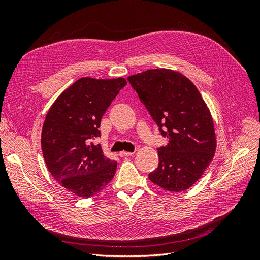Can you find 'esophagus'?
Returning a JSON list of instances; mask_svg holds the SVG:
<instances>
[{
  "label": "esophagus",
  "instance_id": "esophagus-1",
  "mask_svg": "<svg viewBox=\"0 0 260 260\" xmlns=\"http://www.w3.org/2000/svg\"><path fill=\"white\" fill-rule=\"evenodd\" d=\"M132 154H133V153H131V152H124V151H122V152H120L118 155H119L120 157H127V156H131Z\"/></svg>",
  "mask_w": 260,
  "mask_h": 260
}]
</instances>
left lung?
<instances>
[{
  "label": "left lung",
  "mask_w": 260,
  "mask_h": 260,
  "mask_svg": "<svg viewBox=\"0 0 260 260\" xmlns=\"http://www.w3.org/2000/svg\"><path fill=\"white\" fill-rule=\"evenodd\" d=\"M128 81L169 141L157 148L158 167L149 180L170 192L186 190L202 177L216 149L214 122L200 91L169 69H149Z\"/></svg>",
  "instance_id": "obj_1"
}]
</instances>
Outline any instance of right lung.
<instances>
[{
  "label": "right lung",
  "mask_w": 260,
  "mask_h": 260,
  "mask_svg": "<svg viewBox=\"0 0 260 260\" xmlns=\"http://www.w3.org/2000/svg\"><path fill=\"white\" fill-rule=\"evenodd\" d=\"M127 81L81 78L54 102L43 123L41 146L49 171L80 198L96 195L114 178L117 161L104 156L94 140L101 119Z\"/></svg>",
  "instance_id": "obj_1"
}]
</instances>
